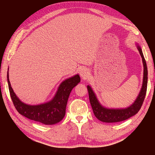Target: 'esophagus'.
Returning <instances> with one entry per match:
<instances>
[{
    "instance_id": "esophagus-1",
    "label": "esophagus",
    "mask_w": 155,
    "mask_h": 155,
    "mask_svg": "<svg viewBox=\"0 0 155 155\" xmlns=\"http://www.w3.org/2000/svg\"><path fill=\"white\" fill-rule=\"evenodd\" d=\"M88 74H89V71H88L87 68H82L80 71L81 77L84 78V79H86L88 77Z\"/></svg>"
}]
</instances>
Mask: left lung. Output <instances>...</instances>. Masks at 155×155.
Listing matches in <instances>:
<instances>
[{"label":"left lung","instance_id":"obj_1","mask_svg":"<svg viewBox=\"0 0 155 155\" xmlns=\"http://www.w3.org/2000/svg\"><path fill=\"white\" fill-rule=\"evenodd\" d=\"M137 47L138 51L142 57L143 64V80L142 87L139 92V94L134 101V103L130 105L129 107L123 108H107L103 106L100 102L98 101L96 94L94 93L93 88L90 85H87V89L89 95L90 103L93 108L94 116L98 120L104 122V123H117V122L123 121L127 120L130 117L135 115L140 109L141 106L143 103V101L145 97L147 83H148V71L146 61L144 59L142 49L137 43Z\"/></svg>","mask_w":155,"mask_h":155}]
</instances>
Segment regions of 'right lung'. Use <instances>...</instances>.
I'll return each instance as SVG.
<instances>
[{"mask_svg":"<svg viewBox=\"0 0 155 155\" xmlns=\"http://www.w3.org/2000/svg\"><path fill=\"white\" fill-rule=\"evenodd\" d=\"M7 82L11 99L20 114L31 120L44 124L52 125L59 123L64 117L69 95L72 88L80 83L81 78L77 74L67 78L59 85L54 96L51 101L34 105L23 103L16 96L10 83L8 69Z\"/></svg>","mask_w":155,"mask_h":155,"instance_id":"obj_1","label":"right lung"}]
</instances>
